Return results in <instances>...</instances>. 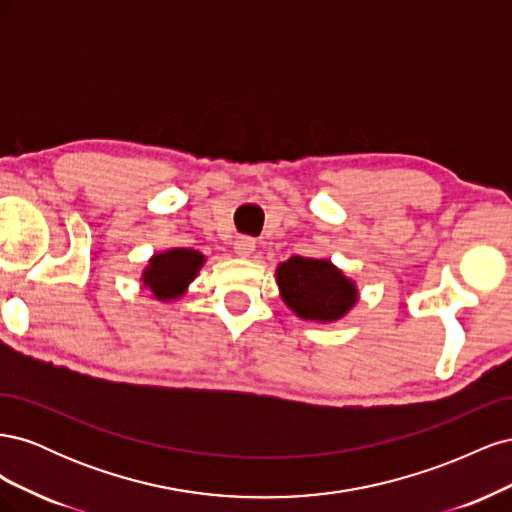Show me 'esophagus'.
I'll return each mask as SVG.
<instances>
[{
  "label": "esophagus",
  "instance_id": "34e87169",
  "mask_svg": "<svg viewBox=\"0 0 512 512\" xmlns=\"http://www.w3.org/2000/svg\"><path fill=\"white\" fill-rule=\"evenodd\" d=\"M254 247H256V241H254L252 237H239V239L235 241V252H237V256H241V258L252 256V254H254Z\"/></svg>",
  "mask_w": 512,
  "mask_h": 512
}]
</instances>
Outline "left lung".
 <instances>
[{"label": "left lung", "mask_w": 512, "mask_h": 512, "mask_svg": "<svg viewBox=\"0 0 512 512\" xmlns=\"http://www.w3.org/2000/svg\"><path fill=\"white\" fill-rule=\"evenodd\" d=\"M275 282L282 301L301 320L322 324L342 320L359 301L354 280L329 258L290 256L277 265Z\"/></svg>", "instance_id": "left-lung-1"}]
</instances>
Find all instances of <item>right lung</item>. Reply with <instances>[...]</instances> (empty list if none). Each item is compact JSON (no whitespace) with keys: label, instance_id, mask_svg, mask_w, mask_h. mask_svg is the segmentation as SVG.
<instances>
[{"label":"right lung","instance_id":"1","mask_svg":"<svg viewBox=\"0 0 512 512\" xmlns=\"http://www.w3.org/2000/svg\"><path fill=\"white\" fill-rule=\"evenodd\" d=\"M205 265V256L190 247H170L166 252L153 254L141 275L143 286L158 301H175L188 292L198 271Z\"/></svg>","mask_w":512,"mask_h":512}]
</instances>
